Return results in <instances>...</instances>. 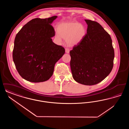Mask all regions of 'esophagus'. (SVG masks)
Returning a JSON list of instances; mask_svg holds the SVG:
<instances>
[{
	"label": "esophagus",
	"instance_id": "1",
	"mask_svg": "<svg viewBox=\"0 0 129 129\" xmlns=\"http://www.w3.org/2000/svg\"><path fill=\"white\" fill-rule=\"evenodd\" d=\"M65 52L67 53V54H69L70 53V50L68 48L65 49Z\"/></svg>",
	"mask_w": 129,
	"mask_h": 129
}]
</instances>
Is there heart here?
<instances>
[{
  "label": "heart",
  "mask_w": 129,
  "mask_h": 129,
  "mask_svg": "<svg viewBox=\"0 0 129 129\" xmlns=\"http://www.w3.org/2000/svg\"><path fill=\"white\" fill-rule=\"evenodd\" d=\"M56 38L61 41L66 39L69 46L74 47L80 44L86 36V30L84 25L76 22H62L56 25Z\"/></svg>",
  "instance_id": "heart-1"
}]
</instances>
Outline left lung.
<instances>
[{
    "label": "left lung",
    "mask_w": 129,
    "mask_h": 129,
    "mask_svg": "<svg viewBox=\"0 0 129 129\" xmlns=\"http://www.w3.org/2000/svg\"><path fill=\"white\" fill-rule=\"evenodd\" d=\"M85 20L87 33L82 42L70 51V66L76 82L91 86L110 73L115 54L110 35L98 22Z\"/></svg>",
    "instance_id": "obj_1"
}]
</instances>
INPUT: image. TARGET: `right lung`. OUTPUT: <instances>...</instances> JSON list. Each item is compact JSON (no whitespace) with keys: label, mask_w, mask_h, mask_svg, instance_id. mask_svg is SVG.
<instances>
[{"label":"right lung","mask_w":129,"mask_h":129,"mask_svg":"<svg viewBox=\"0 0 129 129\" xmlns=\"http://www.w3.org/2000/svg\"><path fill=\"white\" fill-rule=\"evenodd\" d=\"M57 16L33 19L16 35L12 57L20 76L33 83L44 82L52 76L55 63L65 49L52 41L55 32L52 23Z\"/></svg>","instance_id":"obj_1"}]
</instances>
